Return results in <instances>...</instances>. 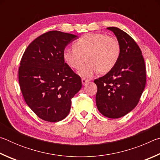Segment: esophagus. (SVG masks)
Instances as JSON below:
<instances>
[{
  "mask_svg": "<svg viewBox=\"0 0 160 160\" xmlns=\"http://www.w3.org/2000/svg\"><path fill=\"white\" fill-rule=\"evenodd\" d=\"M88 80H86V79H85V78H82V85H85V84H86L87 82H88Z\"/></svg>",
  "mask_w": 160,
  "mask_h": 160,
  "instance_id": "34e87169",
  "label": "esophagus"
}]
</instances>
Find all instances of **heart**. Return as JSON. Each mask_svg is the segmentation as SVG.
I'll list each match as a JSON object with an SVG mask.
<instances>
[{
  "label": "heart",
  "instance_id": "1",
  "mask_svg": "<svg viewBox=\"0 0 160 160\" xmlns=\"http://www.w3.org/2000/svg\"><path fill=\"white\" fill-rule=\"evenodd\" d=\"M121 56V46L114 37L102 33L83 35L66 47L63 58L68 66L78 69L86 58L88 62L78 71L79 76L90 78L97 72L105 74L116 66Z\"/></svg>",
  "mask_w": 160,
  "mask_h": 160
}]
</instances>
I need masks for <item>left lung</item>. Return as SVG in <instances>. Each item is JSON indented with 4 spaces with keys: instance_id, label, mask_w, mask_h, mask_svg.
<instances>
[{
    "instance_id": "1",
    "label": "left lung",
    "mask_w": 160,
    "mask_h": 160,
    "mask_svg": "<svg viewBox=\"0 0 160 160\" xmlns=\"http://www.w3.org/2000/svg\"><path fill=\"white\" fill-rule=\"evenodd\" d=\"M107 29L117 38L121 56L111 71L94 81L97 86L96 104L102 115L118 118L138 103L146 83L145 65L141 50L131 37L114 27Z\"/></svg>"
}]
</instances>
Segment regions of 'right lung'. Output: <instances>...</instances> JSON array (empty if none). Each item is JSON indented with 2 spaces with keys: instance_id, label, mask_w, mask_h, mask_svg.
<instances>
[{
  "instance_id": "1",
  "label": "right lung",
  "mask_w": 160,
  "mask_h": 160,
  "mask_svg": "<svg viewBox=\"0 0 160 160\" xmlns=\"http://www.w3.org/2000/svg\"><path fill=\"white\" fill-rule=\"evenodd\" d=\"M77 35L50 31L37 37L24 53L19 83L25 101L40 118L58 122L68 115L71 99L82 88L81 78L63 58Z\"/></svg>"
}]
</instances>
